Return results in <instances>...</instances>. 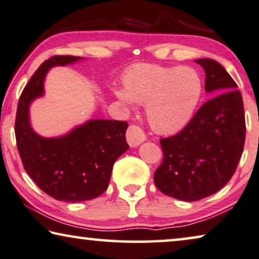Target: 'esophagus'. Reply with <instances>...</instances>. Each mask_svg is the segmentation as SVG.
Returning a JSON list of instances; mask_svg holds the SVG:
<instances>
[{"instance_id": "esophagus-1", "label": "esophagus", "mask_w": 259, "mask_h": 259, "mask_svg": "<svg viewBox=\"0 0 259 259\" xmlns=\"http://www.w3.org/2000/svg\"><path fill=\"white\" fill-rule=\"evenodd\" d=\"M145 141V135L140 126L130 125L126 131V142L131 148L138 147Z\"/></svg>"}]
</instances>
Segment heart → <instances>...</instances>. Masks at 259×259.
<instances>
[{"instance_id": "obj_1", "label": "heart", "mask_w": 259, "mask_h": 259, "mask_svg": "<svg viewBox=\"0 0 259 259\" xmlns=\"http://www.w3.org/2000/svg\"><path fill=\"white\" fill-rule=\"evenodd\" d=\"M123 84L125 91L112 92L119 104L145 105L149 124L163 135L178 133L190 123L203 92L197 71L188 67L137 64L124 75Z\"/></svg>"}]
</instances>
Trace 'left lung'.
<instances>
[{"label":"left lung","instance_id":"left-lung-1","mask_svg":"<svg viewBox=\"0 0 259 259\" xmlns=\"http://www.w3.org/2000/svg\"><path fill=\"white\" fill-rule=\"evenodd\" d=\"M205 71V92L212 94L190 123L162 138L163 162L155 171L156 187L185 202L220 191L237 169L245 142L242 94L224 67L210 58L195 61Z\"/></svg>","mask_w":259,"mask_h":259}]
</instances>
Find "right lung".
<instances>
[{
	"instance_id": "1",
	"label": "right lung",
	"mask_w": 259,
	"mask_h": 259,
	"mask_svg": "<svg viewBox=\"0 0 259 259\" xmlns=\"http://www.w3.org/2000/svg\"><path fill=\"white\" fill-rule=\"evenodd\" d=\"M83 57L54 56L39 65L21 94L15 135L22 163L42 191L57 201L83 202L108 189L112 165L129 149L128 123L89 119L57 137H43L32 129L30 105L45 96V79L54 67L83 61Z\"/></svg>"
}]
</instances>
